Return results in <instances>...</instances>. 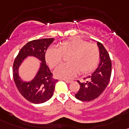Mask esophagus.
I'll return each instance as SVG.
<instances>
[{"instance_id":"34e87169","label":"esophagus","mask_w":129,"mask_h":129,"mask_svg":"<svg viewBox=\"0 0 129 129\" xmlns=\"http://www.w3.org/2000/svg\"><path fill=\"white\" fill-rule=\"evenodd\" d=\"M62 80H63L64 81V82H66V83H71V82L72 81H73V80H67V79H62Z\"/></svg>"}]
</instances>
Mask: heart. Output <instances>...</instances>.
<instances>
[{"label":"heart","instance_id":"heart-1","mask_svg":"<svg viewBox=\"0 0 129 129\" xmlns=\"http://www.w3.org/2000/svg\"><path fill=\"white\" fill-rule=\"evenodd\" d=\"M69 55L68 63L59 66L55 70V75L62 78H71L79 73L86 74L93 71L100 58L99 48L95 44L75 38L63 41L59 47H51L46 53V60L51 68L60 64L63 56Z\"/></svg>","mask_w":129,"mask_h":129}]
</instances>
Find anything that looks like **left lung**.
<instances>
[{
  "mask_svg": "<svg viewBox=\"0 0 129 129\" xmlns=\"http://www.w3.org/2000/svg\"><path fill=\"white\" fill-rule=\"evenodd\" d=\"M100 49V62L98 68L87 78L89 81L81 83L77 81L80 87L75 97L83 102H89L98 98L104 92L110 81L112 70V63L109 54L102 43L97 42Z\"/></svg>",
  "mask_w": 129,
  "mask_h": 129,
  "instance_id": "1",
  "label": "left lung"
}]
</instances>
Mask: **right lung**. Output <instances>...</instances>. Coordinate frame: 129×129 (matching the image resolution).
Returning <instances> with one entry per match:
<instances>
[{
  "mask_svg": "<svg viewBox=\"0 0 129 129\" xmlns=\"http://www.w3.org/2000/svg\"><path fill=\"white\" fill-rule=\"evenodd\" d=\"M54 39H42L31 40L20 50L13 66V76L20 93L25 99L33 104H42L52 97L57 82L46 65V52ZM27 56H34L42 62L37 76L31 82H23L18 75V69L21 62Z\"/></svg>",
  "mask_w": 129,
  "mask_h": 129,
  "instance_id": "right-lung-1",
  "label": "right lung"
}]
</instances>
